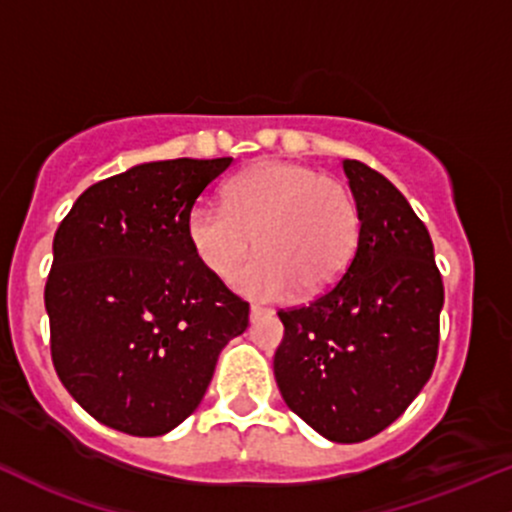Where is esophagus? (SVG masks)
Masks as SVG:
<instances>
[{
  "mask_svg": "<svg viewBox=\"0 0 512 512\" xmlns=\"http://www.w3.org/2000/svg\"><path fill=\"white\" fill-rule=\"evenodd\" d=\"M269 308H262V306H250V318L255 320V318H260V316H269Z\"/></svg>",
  "mask_w": 512,
  "mask_h": 512,
  "instance_id": "34e87169",
  "label": "esophagus"
}]
</instances>
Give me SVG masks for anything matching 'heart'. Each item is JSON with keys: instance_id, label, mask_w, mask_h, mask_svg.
<instances>
[{"instance_id": "obj_1", "label": "heart", "mask_w": 512, "mask_h": 512, "mask_svg": "<svg viewBox=\"0 0 512 512\" xmlns=\"http://www.w3.org/2000/svg\"><path fill=\"white\" fill-rule=\"evenodd\" d=\"M235 274L250 299L277 301L328 289L350 265L359 240V209L350 189L296 162H260L235 174L223 206L201 201L187 216L196 260L216 279Z\"/></svg>"}]
</instances>
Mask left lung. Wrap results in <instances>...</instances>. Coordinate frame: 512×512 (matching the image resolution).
Instances as JSON below:
<instances>
[{"label":"left lung","mask_w":512,"mask_h":512,"mask_svg":"<svg viewBox=\"0 0 512 512\" xmlns=\"http://www.w3.org/2000/svg\"><path fill=\"white\" fill-rule=\"evenodd\" d=\"M359 209L352 262L308 306L279 311L274 379L286 406L330 442L389 428L428 384L445 303L425 223L372 167L342 160Z\"/></svg>","instance_id":"8db88e82"}]
</instances>
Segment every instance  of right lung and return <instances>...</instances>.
<instances>
[{
	"instance_id": "obj_1",
	"label": "right lung",
	"mask_w": 512,
	"mask_h": 512,
	"mask_svg": "<svg viewBox=\"0 0 512 512\" xmlns=\"http://www.w3.org/2000/svg\"><path fill=\"white\" fill-rule=\"evenodd\" d=\"M233 157L143 162L92 184L60 223L46 282L50 355L106 428L157 437L196 411L250 306L206 272L187 216Z\"/></svg>"
}]
</instances>
